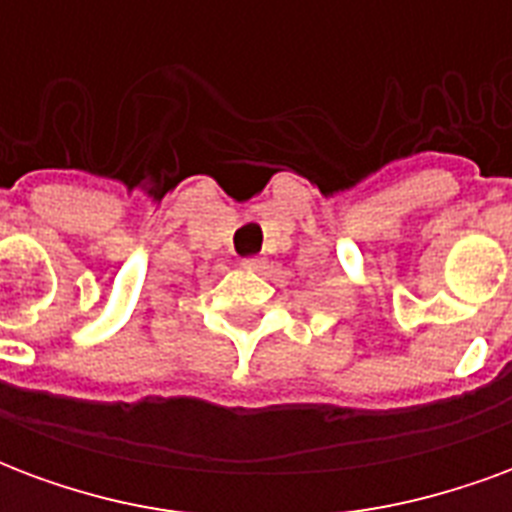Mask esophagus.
I'll return each mask as SVG.
<instances>
[{"instance_id": "obj_1", "label": "esophagus", "mask_w": 512, "mask_h": 512, "mask_svg": "<svg viewBox=\"0 0 512 512\" xmlns=\"http://www.w3.org/2000/svg\"><path fill=\"white\" fill-rule=\"evenodd\" d=\"M241 266H244V268H263V260H260V257H244V260H241Z\"/></svg>"}]
</instances>
